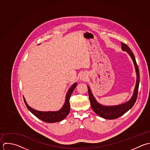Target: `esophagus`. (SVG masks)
Returning <instances> with one entry per match:
<instances>
[{
  "label": "esophagus",
  "instance_id": "obj_1",
  "mask_svg": "<svg viewBox=\"0 0 150 150\" xmlns=\"http://www.w3.org/2000/svg\"><path fill=\"white\" fill-rule=\"evenodd\" d=\"M86 78H87V76L85 74H82L80 75V80L81 81H85L86 79Z\"/></svg>",
  "mask_w": 150,
  "mask_h": 150
}]
</instances>
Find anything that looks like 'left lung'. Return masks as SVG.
Returning a JSON list of instances; mask_svg holds the SVG:
<instances>
[{"instance_id":"obj_1","label":"left lung","mask_w":150,"mask_h":150,"mask_svg":"<svg viewBox=\"0 0 150 150\" xmlns=\"http://www.w3.org/2000/svg\"><path fill=\"white\" fill-rule=\"evenodd\" d=\"M121 44L122 50L123 51L127 52L128 54L130 56L132 59L133 60L137 75L136 86L134 88V93L131 99L127 102L121 105L115 106H105L101 105L96 100V99L93 95V93L91 90L90 87L88 85L89 98L92 110L96 113V115H98L100 117L108 120L117 119L119 117L123 115L127 112H128L134 106L137 98L139 86L140 83V73L139 67L137 64L135 57L131 49L126 44L123 42H121Z\"/></svg>"}]
</instances>
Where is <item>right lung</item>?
<instances>
[{
	"label": "right lung",
	"instance_id": "right-lung-1",
	"mask_svg": "<svg viewBox=\"0 0 150 150\" xmlns=\"http://www.w3.org/2000/svg\"><path fill=\"white\" fill-rule=\"evenodd\" d=\"M76 85H77V83L75 82L68 89L66 94L64 104L63 105L62 107L58 111H48V112L38 111L29 106V105L27 103L25 98L23 96L24 101L29 111L41 120L46 123H49L59 122L63 120L69 113V111H70L69 99L71 94L72 93Z\"/></svg>",
	"mask_w": 150,
	"mask_h": 150
}]
</instances>
